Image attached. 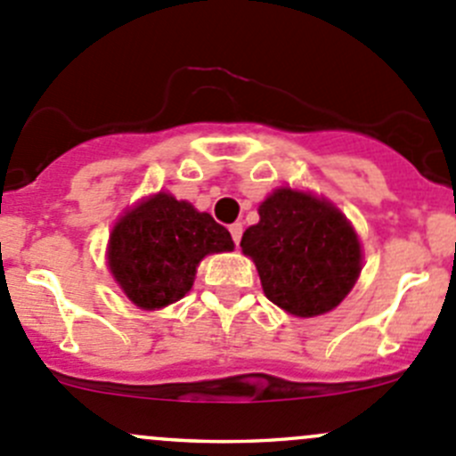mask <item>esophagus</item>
Returning a JSON list of instances; mask_svg holds the SVG:
<instances>
[{
    "instance_id": "1",
    "label": "esophagus",
    "mask_w": 456,
    "mask_h": 456,
    "mask_svg": "<svg viewBox=\"0 0 456 456\" xmlns=\"http://www.w3.org/2000/svg\"><path fill=\"white\" fill-rule=\"evenodd\" d=\"M241 232H243L241 224H232V226H230V234H232V241L237 243V246H239V241H241Z\"/></svg>"
}]
</instances>
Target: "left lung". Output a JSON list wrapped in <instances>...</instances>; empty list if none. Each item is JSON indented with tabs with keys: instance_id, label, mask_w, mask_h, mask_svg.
<instances>
[{
	"instance_id": "1",
	"label": "left lung",
	"mask_w": 456,
	"mask_h": 456,
	"mask_svg": "<svg viewBox=\"0 0 456 456\" xmlns=\"http://www.w3.org/2000/svg\"><path fill=\"white\" fill-rule=\"evenodd\" d=\"M265 297L295 317L330 313L362 273V243L323 197L279 188L259 206V224L241 237Z\"/></svg>"
}]
</instances>
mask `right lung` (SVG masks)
<instances>
[{"label": "right lung", "mask_w": 456, "mask_h": 456, "mask_svg": "<svg viewBox=\"0 0 456 456\" xmlns=\"http://www.w3.org/2000/svg\"><path fill=\"white\" fill-rule=\"evenodd\" d=\"M232 248L228 230L208 213L157 192L115 224L106 256L126 297L143 310H159L191 290L206 255Z\"/></svg>", "instance_id": "1"}]
</instances>
